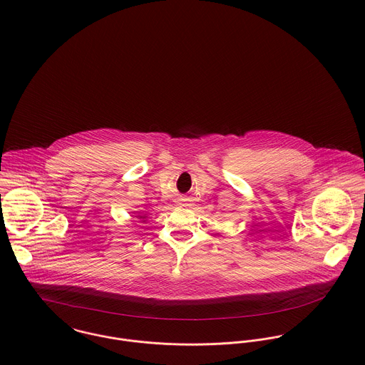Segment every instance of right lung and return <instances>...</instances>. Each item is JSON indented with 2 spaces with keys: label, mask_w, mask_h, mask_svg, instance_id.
I'll use <instances>...</instances> for the list:
<instances>
[{
  "label": "right lung",
  "mask_w": 365,
  "mask_h": 365,
  "mask_svg": "<svg viewBox=\"0 0 365 365\" xmlns=\"http://www.w3.org/2000/svg\"><path fill=\"white\" fill-rule=\"evenodd\" d=\"M138 217H139V219H143V222H145V219H146V216H145V215H143V216H142V215H139Z\"/></svg>",
  "instance_id": "1"
}]
</instances>
